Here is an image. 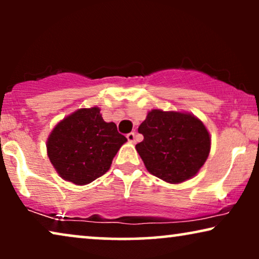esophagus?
<instances>
[{
  "label": "esophagus",
  "mask_w": 259,
  "mask_h": 259,
  "mask_svg": "<svg viewBox=\"0 0 259 259\" xmlns=\"http://www.w3.org/2000/svg\"><path fill=\"white\" fill-rule=\"evenodd\" d=\"M126 137H127V139H128L130 143H136V133L134 132L128 133Z\"/></svg>",
  "instance_id": "esophagus-1"
}]
</instances>
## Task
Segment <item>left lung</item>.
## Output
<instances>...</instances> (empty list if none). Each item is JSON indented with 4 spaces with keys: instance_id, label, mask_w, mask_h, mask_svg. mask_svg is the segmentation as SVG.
Segmentation results:
<instances>
[{
    "instance_id": "1",
    "label": "left lung",
    "mask_w": 259,
    "mask_h": 259,
    "mask_svg": "<svg viewBox=\"0 0 259 259\" xmlns=\"http://www.w3.org/2000/svg\"><path fill=\"white\" fill-rule=\"evenodd\" d=\"M138 132L144 140L136 148L147 171L167 183L192 178L210 153L206 127L187 113L152 109Z\"/></svg>"
}]
</instances>
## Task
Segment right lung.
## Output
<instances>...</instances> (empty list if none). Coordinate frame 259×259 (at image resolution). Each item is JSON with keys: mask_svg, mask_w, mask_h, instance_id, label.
Listing matches in <instances>:
<instances>
[{"mask_svg": "<svg viewBox=\"0 0 259 259\" xmlns=\"http://www.w3.org/2000/svg\"><path fill=\"white\" fill-rule=\"evenodd\" d=\"M126 141L114 122L104 121L98 107L81 108L54 127L47 153L61 178L86 185L108 171Z\"/></svg>", "mask_w": 259, "mask_h": 259, "instance_id": "right-lung-1", "label": "right lung"}]
</instances>
